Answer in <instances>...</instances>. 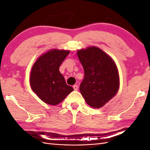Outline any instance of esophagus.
<instances>
[{"instance_id":"obj_1","label":"esophagus","mask_w":150,"mask_h":150,"mask_svg":"<svg viewBox=\"0 0 150 150\" xmlns=\"http://www.w3.org/2000/svg\"><path fill=\"white\" fill-rule=\"evenodd\" d=\"M73 88H74V90L75 91H77V89H78V86L77 85H73Z\"/></svg>"}]
</instances>
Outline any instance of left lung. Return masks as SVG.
<instances>
[{"mask_svg":"<svg viewBox=\"0 0 150 150\" xmlns=\"http://www.w3.org/2000/svg\"><path fill=\"white\" fill-rule=\"evenodd\" d=\"M77 53L85 71L79 87L81 95L91 107H103L117 94L120 87L115 61L95 46L78 50Z\"/></svg>","mask_w":150,"mask_h":150,"instance_id":"8db88e82","label":"left lung"}]
</instances>
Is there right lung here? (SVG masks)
Returning a JSON list of instances; mask_svg holds the SVG:
<instances>
[{
    "label": "right lung",
    "mask_w": 150,
    "mask_h": 150,
    "mask_svg": "<svg viewBox=\"0 0 150 150\" xmlns=\"http://www.w3.org/2000/svg\"><path fill=\"white\" fill-rule=\"evenodd\" d=\"M69 52V50L52 49L40 55L32 66L30 86L40 99L48 105H58L73 91L72 87L66 84L59 69Z\"/></svg>",
    "instance_id": "add662e5"
}]
</instances>
